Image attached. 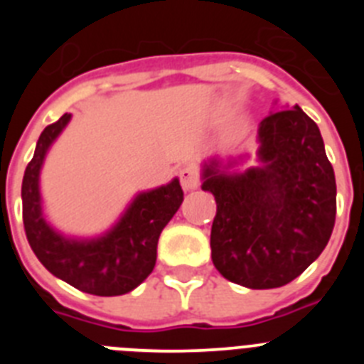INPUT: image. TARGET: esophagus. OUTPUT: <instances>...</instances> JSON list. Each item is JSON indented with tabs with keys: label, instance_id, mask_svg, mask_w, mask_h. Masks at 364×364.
Returning a JSON list of instances; mask_svg holds the SVG:
<instances>
[{
	"label": "esophagus",
	"instance_id": "1",
	"mask_svg": "<svg viewBox=\"0 0 364 364\" xmlns=\"http://www.w3.org/2000/svg\"><path fill=\"white\" fill-rule=\"evenodd\" d=\"M180 176V184L186 191H193V189H197L200 186V173L197 171V167L188 166V167H182L178 171Z\"/></svg>",
	"mask_w": 364,
	"mask_h": 364
}]
</instances>
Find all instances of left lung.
<instances>
[{"mask_svg":"<svg viewBox=\"0 0 364 364\" xmlns=\"http://www.w3.org/2000/svg\"><path fill=\"white\" fill-rule=\"evenodd\" d=\"M259 167L230 173L204 164L202 189L217 202L211 259L220 275L252 290L299 277L326 247L336 224V175L323 136L299 105L259 125Z\"/></svg>","mask_w":364,"mask_h":364,"instance_id":"obj_1","label":"left lung"}]
</instances>
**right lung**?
Returning a JSON list of instances; mask_svg holds the SVG:
<instances>
[{"mask_svg": "<svg viewBox=\"0 0 364 364\" xmlns=\"http://www.w3.org/2000/svg\"><path fill=\"white\" fill-rule=\"evenodd\" d=\"M65 112L40 134L21 184L23 226L41 264L80 291L100 297L124 295L142 284L156 262V244L166 224L178 211L184 191L178 180L136 195L117 226L98 239H67L47 224L41 211L40 169L58 134L65 129Z\"/></svg>", "mask_w": 364, "mask_h": 364, "instance_id": "1", "label": "right lung"}]
</instances>
